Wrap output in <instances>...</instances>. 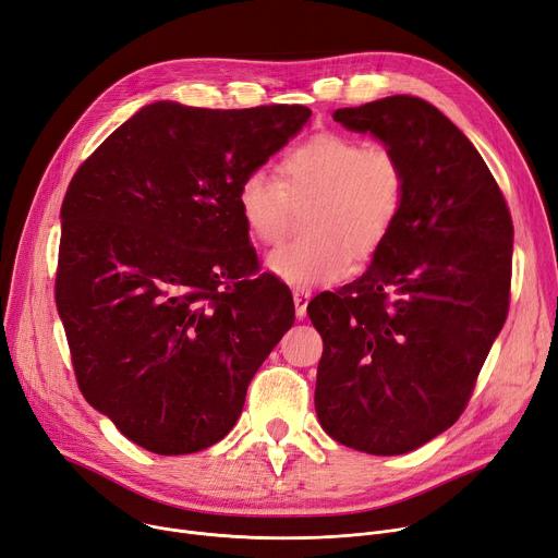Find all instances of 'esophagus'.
I'll return each mask as SVG.
<instances>
[{
	"label": "esophagus",
	"mask_w": 558,
	"mask_h": 558,
	"mask_svg": "<svg viewBox=\"0 0 558 558\" xmlns=\"http://www.w3.org/2000/svg\"><path fill=\"white\" fill-rule=\"evenodd\" d=\"M310 299H312V291H307V289H294V305H296V316H299V318H305Z\"/></svg>",
	"instance_id": "1"
}]
</instances>
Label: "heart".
I'll return each instance as SVG.
<instances>
[{
  "mask_svg": "<svg viewBox=\"0 0 558 558\" xmlns=\"http://www.w3.org/2000/svg\"><path fill=\"white\" fill-rule=\"evenodd\" d=\"M278 175L253 169L238 185V208L253 238L276 244L291 201H312L305 238L278 246L267 269L291 287H318L345 278L353 253L371 257L389 238L404 198V171L385 146L324 131L289 149Z\"/></svg>",
  "mask_w": 558,
  "mask_h": 558,
  "instance_id": "b5f03b06",
  "label": "heart"
}]
</instances>
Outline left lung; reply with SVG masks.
Segmentation results:
<instances>
[{"label": "left lung", "mask_w": 558, "mask_h": 558, "mask_svg": "<svg viewBox=\"0 0 558 558\" xmlns=\"http://www.w3.org/2000/svg\"><path fill=\"white\" fill-rule=\"evenodd\" d=\"M332 117L400 160L404 198L368 269L307 305L324 337L314 407L341 446L404 454L471 400L509 312L513 223L473 142L425 99L393 95Z\"/></svg>", "instance_id": "left-lung-1"}]
</instances>
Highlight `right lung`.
I'll return each mask as SVG.
<instances>
[{
  "mask_svg": "<svg viewBox=\"0 0 558 558\" xmlns=\"http://www.w3.org/2000/svg\"><path fill=\"white\" fill-rule=\"evenodd\" d=\"M305 106L156 101L106 137L68 187L56 305L83 398L156 454L215 446L294 326L257 255L238 185L294 137Z\"/></svg>",
  "mask_w": 558,
  "mask_h": 558,
  "instance_id": "obj_1",
  "label": "right lung"
}]
</instances>
